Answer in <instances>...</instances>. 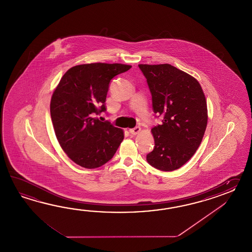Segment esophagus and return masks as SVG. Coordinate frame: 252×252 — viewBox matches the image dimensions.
Here are the masks:
<instances>
[{
    "label": "esophagus",
    "mask_w": 252,
    "mask_h": 252,
    "mask_svg": "<svg viewBox=\"0 0 252 252\" xmlns=\"http://www.w3.org/2000/svg\"><path fill=\"white\" fill-rule=\"evenodd\" d=\"M139 131H140V127L139 126H137L135 128H129V132L132 135H136V134L139 133Z\"/></svg>",
    "instance_id": "obj_1"
}]
</instances>
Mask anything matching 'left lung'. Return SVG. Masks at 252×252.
Returning a JSON list of instances; mask_svg holds the SVG:
<instances>
[{"instance_id": "obj_1", "label": "left lung", "mask_w": 252, "mask_h": 252, "mask_svg": "<svg viewBox=\"0 0 252 252\" xmlns=\"http://www.w3.org/2000/svg\"><path fill=\"white\" fill-rule=\"evenodd\" d=\"M150 88L153 112L162 124L151 128L155 146L150 166L173 171L186 164L201 144L207 105L198 81L169 64H139Z\"/></svg>"}]
</instances>
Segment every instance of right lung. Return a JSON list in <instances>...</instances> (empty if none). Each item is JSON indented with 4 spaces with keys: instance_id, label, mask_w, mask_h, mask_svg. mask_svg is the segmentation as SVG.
<instances>
[{
    "instance_id": "add662e5",
    "label": "right lung",
    "mask_w": 252,
    "mask_h": 252,
    "mask_svg": "<svg viewBox=\"0 0 252 252\" xmlns=\"http://www.w3.org/2000/svg\"><path fill=\"white\" fill-rule=\"evenodd\" d=\"M123 64H79L66 71L53 93L50 114L59 144L70 159L96 168L113 158L124 139L122 128L94 118L106 111L110 82L128 71Z\"/></svg>"
}]
</instances>
